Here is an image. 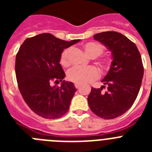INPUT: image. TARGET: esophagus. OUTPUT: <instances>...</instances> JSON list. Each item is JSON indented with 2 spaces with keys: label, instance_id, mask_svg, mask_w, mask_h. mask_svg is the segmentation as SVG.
<instances>
[{
  "label": "esophagus",
  "instance_id": "obj_1",
  "mask_svg": "<svg viewBox=\"0 0 152 152\" xmlns=\"http://www.w3.org/2000/svg\"><path fill=\"white\" fill-rule=\"evenodd\" d=\"M75 88H77V89H79V88H80V84H75Z\"/></svg>",
  "mask_w": 152,
  "mask_h": 152
}]
</instances>
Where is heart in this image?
Returning <instances> with one entry per match:
<instances>
[{"label": "heart", "mask_w": 152, "mask_h": 152, "mask_svg": "<svg viewBox=\"0 0 152 152\" xmlns=\"http://www.w3.org/2000/svg\"><path fill=\"white\" fill-rule=\"evenodd\" d=\"M84 49L86 54L92 58L99 57L103 54L104 49L101 44L95 42H89L84 45ZM69 48L64 49L62 52L60 57V64L63 67H68L70 64ZM102 65L104 68H108L110 65V61L109 60H104L102 61ZM99 71L94 66L88 67H74L70 70L68 73V77L71 81L75 84H83L86 83L91 82L92 80H96L99 77Z\"/></svg>", "instance_id": "heart-1"}]
</instances>
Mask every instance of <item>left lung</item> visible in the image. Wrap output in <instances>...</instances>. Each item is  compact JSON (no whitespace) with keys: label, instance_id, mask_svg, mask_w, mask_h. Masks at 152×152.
Masks as SVG:
<instances>
[{"label":"left lung","instance_id":"left-lung-1","mask_svg":"<svg viewBox=\"0 0 152 152\" xmlns=\"http://www.w3.org/2000/svg\"><path fill=\"white\" fill-rule=\"evenodd\" d=\"M112 52L113 61L102 80L107 91L91 88L88 105L96 116L111 119L122 116L135 102L142 84L144 68L139 51L134 42L120 33L108 31L94 36Z\"/></svg>","mask_w":152,"mask_h":152}]
</instances>
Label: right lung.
<instances>
[{
    "instance_id": "right-lung-1",
    "label": "right lung",
    "mask_w": 152,
    "mask_h": 152,
    "mask_svg": "<svg viewBox=\"0 0 152 152\" xmlns=\"http://www.w3.org/2000/svg\"><path fill=\"white\" fill-rule=\"evenodd\" d=\"M79 39L68 42L50 33L26 39L16 56L15 72L18 88L29 108L45 119H58L69 110L77 89L63 80L65 74L60 64L64 49ZM62 81L60 87L51 83Z\"/></svg>"
}]
</instances>
